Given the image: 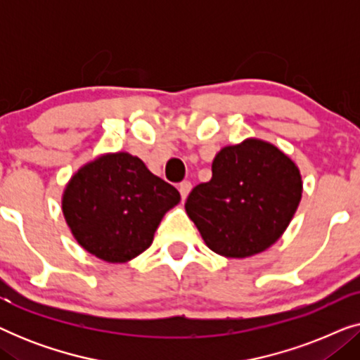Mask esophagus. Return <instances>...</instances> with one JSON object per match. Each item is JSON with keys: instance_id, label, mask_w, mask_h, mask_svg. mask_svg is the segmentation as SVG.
Returning a JSON list of instances; mask_svg holds the SVG:
<instances>
[{"instance_id": "esophagus-1", "label": "esophagus", "mask_w": 360, "mask_h": 360, "mask_svg": "<svg viewBox=\"0 0 360 360\" xmlns=\"http://www.w3.org/2000/svg\"><path fill=\"white\" fill-rule=\"evenodd\" d=\"M179 191H180V195H181V198H186V196H188V193L191 191V184L190 181H181V184L179 185Z\"/></svg>"}]
</instances>
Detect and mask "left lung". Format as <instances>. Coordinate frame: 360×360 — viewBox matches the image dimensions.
<instances>
[{
  "instance_id": "obj_1",
  "label": "left lung",
  "mask_w": 360,
  "mask_h": 360,
  "mask_svg": "<svg viewBox=\"0 0 360 360\" xmlns=\"http://www.w3.org/2000/svg\"><path fill=\"white\" fill-rule=\"evenodd\" d=\"M211 170V180L196 185L185 203L205 244L224 257L244 259L277 243L302 200L295 162L250 137L223 147Z\"/></svg>"
}]
</instances>
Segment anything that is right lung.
I'll use <instances>...</instances> for the list:
<instances>
[{"instance_id":"add662e5","label":"right lung","mask_w":360,"mask_h":360,"mask_svg":"<svg viewBox=\"0 0 360 360\" xmlns=\"http://www.w3.org/2000/svg\"><path fill=\"white\" fill-rule=\"evenodd\" d=\"M180 193L127 152L105 154L83 165L68 181L62 211L83 249L111 264L144 252Z\"/></svg>"}]
</instances>
